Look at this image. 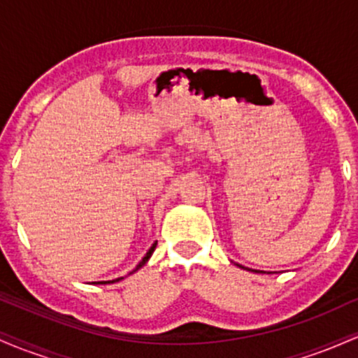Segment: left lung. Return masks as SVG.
I'll list each match as a JSON object with an SVG mask.
<instances>
[{"label":"left lung","mask_w":358,"mask_h":358,"mask_svg":"<svg viewBox=\"0 0 358 358\" xmlns=\"http://www.w3.org/2000/svg\"><path fill=\"white\" fill-rule=\"evenodd\" d=\"M236 266H239V268H242V269H248V268H244V266H241V264H236ZM248 271H252V273H264V271H254V269H248Z\"/></svg>","instance_id":"8db88e82"}]
</instances>
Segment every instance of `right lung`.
Here are the masks:
<instances>
[{
  "instance_id": "right-lung-1",
  "label": "right lung",
  "mask_w": 358,
  "mask_h": 358,
  "mask_svg": "<svg viewBox=\"0 0 358 358\" xmlns=\"http://www.w3.org/2000/svg\"><path fill=\"white\" fill-rule=\"evenodd\" d=\"M156 244H158V242H153V245H151V248H150V250H148V252L145 254V257H143L141 259V261H139V264L136 266V268H134L133 271H131V273L129 274H133V273H136V271L138 269H141L143 268V266H145L146 264V262L148 261H150V257H151V254H153L155 252V249H156ZM121 279H124V278H117V279H113V281H94L92 282V285H110V282H117V281H121Z\"/></svg>"
}]
</instances>
